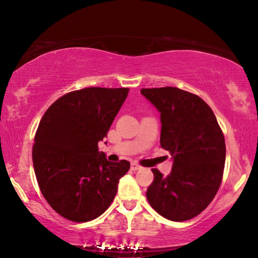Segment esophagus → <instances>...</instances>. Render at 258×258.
<instances>
[{"label":"esophagus","instance_id":"esophagus-1","mask_svg":"<svg viewBox=\"0 0 258 258\" xmlns=\"http://www.w3.org/2000/svg\"><path fill=\"white\" fill-rule=\"evenodd\" d=\"M131 168L133 169V171H138V169H141L142 168V166H140L138 163H135V162H133L132 164H131Z\"/></svg>","mask_w":258,"mask_h":258}]
</instances>
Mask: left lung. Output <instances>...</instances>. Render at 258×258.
<instances>
[{
    "mask_svg": "<svg viewBox=\"0 0 258 258\" xmlns=\"http://www.w3.org/2000/svg\"><path fill=\"white\" fill-rule=\"evenodd\" d=\"M141 94L161 113V146L173 161L168 176L152 171L147 201L169 221L190 220L220 188L226 157L223 132L211 107L197 95L171 86L142 89Z\"/></svg>",
    "mask_w": 258,
    "mask_h": 258,
    "instance_id": "1",
    "label": "left lung"
}]
</instances>
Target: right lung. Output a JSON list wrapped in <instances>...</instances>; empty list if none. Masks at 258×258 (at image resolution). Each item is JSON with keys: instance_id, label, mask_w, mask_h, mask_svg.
Returning a JSON list of instances; mask_svg holds the SVG:
<instances>
[{"instance_id": "obj_1", "label": "right lung", "mask_w": 258, "mask_h": 258, "mask_svg": "<svg viewBox=\"0 0 258 258\" xmlns=\"http://www.w3.org/2000/svg\"><path fill=\"white\" fill-rule=\"evenodd\" d=\"M128 89L89 87L59 97L43 115L32 158L43 196L59 215L84 223L111 205L130 162L98 152Z\"/></svg>"}]
</instances>
